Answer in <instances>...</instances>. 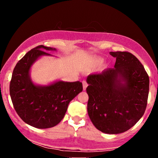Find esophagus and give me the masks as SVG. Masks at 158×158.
Masks as SVG:
<instances>
[{
    "label": "esophagus",
    "mask_w": 158,
    "mask_h": 158,
    "mask_svg": "<svg viewBox=\"0 0 158 158\" xmlns=\"http://www.w3.org/2000/svg\"><path fill=\"white\" fill-rule=\"evenodd\" d=\"M82 83H83V89H84V90H85L88 86V84L85 81H83Z\"/></svg>",
    "instance_id": "34e87169"
}]
</instances>
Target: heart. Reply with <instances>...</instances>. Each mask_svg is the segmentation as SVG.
Here are the masks:
<instances>
[{
    "label": "heart",
    "mask_w": 158,
    "mask_h": 158,
    "mask_svg": "<svg viewBox=\"0 0 158 158\" xmlns=\"http://www.w3.org/2000/svg\"><path fill=\"white\" fill-rule=\"evenodd\" d=\"M102 61V60L101 59H98V60H97V63H101Z\"/></svg>",
    "instance_id": "1"
}]
</instances>
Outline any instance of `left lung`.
Instances as JSON below:
<instances>
[{
  "label": "left lung",
  "instance_id": "1",
  "mask_svg": "<svg viewBox=\"0 0 158 158\" xmlns=\"http://www.w3.org/2000/svg\"><path fill=\"white\" fill-rule=\"evenodd\" d=\"M114 68L87 77V110L90 121L101 132L116 135L130 129L143 116L149 92V77L135 56L110 52Z\"/></svg>",
  "mask_w": 158,
  "mask_h": 158
}]
</instances>
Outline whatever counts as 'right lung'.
Listing matches in <instances>:
<instances>
[{
  "label": "right lung",
  "mask_w": 158,
  "mask_h": 158,
  "mask_svg": "<svg viewBox=\"0 0 158 158\" xmlns=\"http://www.w3.org/2000/svg\"><path fill=\"white\" fill-rule=\"evenodd\" d=\"M45 51L56 49L40 45L29 51L17 63L10 84V94L15 111L26 123L39 129L54 127L65 116L69 103L83 90L80 81L61 80L48 85L35 84L31 77L32 65Z\"/></svg>",
  "instance_id": "right-lung-1"
}]
</instances>
